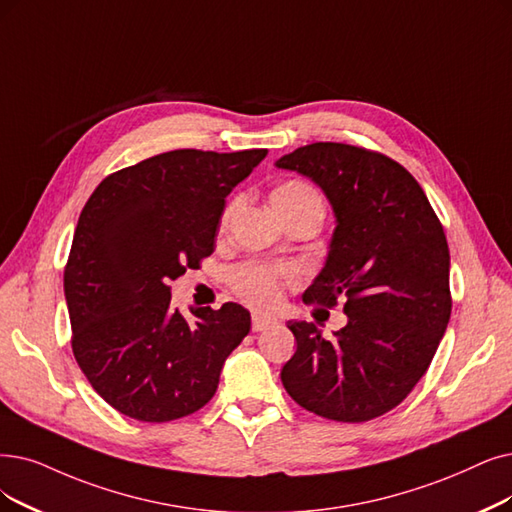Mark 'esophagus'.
<instances>
[{
  "label": "esophagus",
  "mask_w": 512,
  "mask_h": 512,
  "mask_svg": "<svg viewBox=\"0 0 512 512\" xmlns=\"http://www.w3.org/2000/svg\"><path fill=\"white\" fill-rule=\"evenodd\" d=\"M275 323H277V319L271 317V315H262V313H254V315H252V330H254V332L267 330V327H271V325H275Z\"/></svg>",
  "instance_id": "1"
}]
</instances>
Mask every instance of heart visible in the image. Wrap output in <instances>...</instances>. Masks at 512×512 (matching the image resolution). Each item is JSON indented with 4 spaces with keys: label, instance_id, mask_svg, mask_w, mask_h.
I'll return each mask as SVG.
<instances>
[{
    "label": "heart",
    "instance_id": "obj_1",
    "mask_svg": "<svg viewBox=\"0 0 512 512\" xmlns=\"http://www.w3.org/2000/svg\"><path fill=\"white\" fill-rule=\"evenodd\" d=\"M311 203H321L319 195L300 180H288L279 185L271 193V206L277 216H285L294 210H300ZM235 210V203L231 201L224 208L220 216V229L227 227V222ZM298 279V273L292 267H269L262 262H245L231 273L233 290L241 300H245L258 309H267L275 306L281 300L283 288Z\"/></svg>",
    "mask_w": 512,
    "mask_h": 512
}]
</instances>
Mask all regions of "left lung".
<instances>
[{"mask_svg":"<svg viewBox=\"0 0 512 512\" xmlns=\"http://www.w3.org/2000/svg\"><path fill=\"white\" fill-rule=\"evenodd\" d=\"M277 168L309 176L336 214L325 267L302 300L349 317L334 338L290 321L296 353L281 382L304 410L336 422L391 412L426 374L452 313L449 248L418 180L378 151L313 142Z\"/></svg>","mask_w":512,"mask_h":512,"instance_id":"left-lung-1","label":"left lung"}]
</instances>
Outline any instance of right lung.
Returning <instances> with one entry per match:
<instances>
[{"label":"right lung","instance_id":"add662e5","mask_svg":"<svg viewBox=\"0 0 512 512\" xmlns=\"http://www.w3.org/2000/svg\"><path fill=\"white\" fill-rule=\"evenodd\" d=\"M267 153L168 151L109 174L86 201L65 267L71 346L119 414L170 422L214 397L250 313L224 302L187 319L170 281L214 252L224 199Z\"/></svg>","mask_w":512,"mask_h":512}]
</instances>
